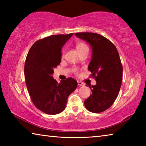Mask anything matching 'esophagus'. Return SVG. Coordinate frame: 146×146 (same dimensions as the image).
<instances>
[{"label":"esophagus","instance_id":"34e87169","mask_svg":"<svg viewBox=\"0 0 146 146\" xmlns=\"http://www.w3.org/2000/svg\"><path fill=\"white\" fill-rule=\"evenodd\" d=\"M78 85L80 86H84V84L82 83V82H79V81H78Z\"/></svg>","mask_w":146,"mask_h":146}]
</instances>
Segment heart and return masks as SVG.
Wrapping results in <instances>:
<instances>
[{"mask_svg":"<svg viewBox=\"0 0 146 146\" xmlns=\"http://www.w3.org/2000/svg\"><path fill=\"white\" fill-rule=\"evenodd\" d=\"M76 50L78 51V52H80V51H82L83 49L88 48V46H86L84 43L79 42H77L76 44Z\"/></svg>","mask_w":146,"mask_h":146,"instance_id":"1","label":"heart"}]
</instances>
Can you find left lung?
Returning a JSON list of instances; mask_svg holds the SVG:
<instances>
[{"mask_svg":"<svg viewBox=\"0 0 146 146\" xmlns=\"http://www.w3.org/2000/svg\"><path fill=\"white\" fill-rule=\"evenodd\" d=\"M92 49L88 70L97 84L89 85L92 94L84 101L86 108L93 113L104 111L118 97L122 84L123 68L119 54L111 42L95 33H76Z\"/></svg>","mask_w":146,"mask_h":146,"instance_id":"left-lung-1","label":"left lung"}]
</instances>
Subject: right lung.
I'll return each mask as SVG.
<instances>
[{
    "label": "right lung",
    "instance_id": "1",
    "mask_svg": "<svg viewBox=\"0 0 146 146\" xmlns=\"http://www.w3.org/2000/svg\"><path fill=\"white\" fill-rule=\"evenodd\" d=\"M73 33L49 36L35 42L26 59L24 75L31 101L39 110L56 115L64 110L68 98L77 87L74 78L58 83L52 75L60 64L62 48Z\"/></svg>",
    "mask_w": 146,
    "mask_h": 146
}]
</instances>
